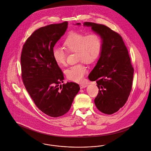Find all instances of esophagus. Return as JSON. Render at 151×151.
<instances>
[{
    "label": "esophagus",
    "mask_w": 151,
    "mask_h": 151,
    "mask_svg": "<svg viewBox=\"0 0 151 151\" xmlns=\"http://www.w3.org/2000/svg\"><path fill=\"white\" fill-rule=\"evenodd\" d=\"M80 86V88L81 89H83V88H85L86 87V84H81Z\"/></svg>",
    "instance_id": "obj_1"
}]
</instances>
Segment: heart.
Masks as SVG:
<instances>
[{
  "instance_id": "heart-1",
  "label": "heart",
  "mask_w": 151,
  "mask_h": 151,
  "mask_svg": "<svg viewBox=\"0 0 151 151\" xmlns=\"http://www.w3.org/2000/svg\"><path fill=\"white\" fill-rule=\"evenodd\" d=\"M68 50L78 52V60L88 63H93L100 56L103 47V40L97 33L88 34L72 32L64 42ZM54 59L58 65L63 66L66 63L67 52L62 47L55 46L52 50ZM88 72V68L83 63L74 65L65 70L67 79L77 83L81 82Z\"/></svg>"
}]
</instances>
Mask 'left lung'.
Wrapping results in <instances>:
<instances>
[{
  "mask_svg": "<svg viewBox=\"0 0 151 151\" xmlns=\"http://www.w3.org/2000/svg\"><path fill=\"white\" fill-rule=\"evenodd\" d=\"M84 25L91 27L103 40L100 58L88 78L96 81L99 89L96 106L104 114H112L124 105L132 89L134 70L129 51L121 36L110 28L91 22Z\"/></svg>",
  "mask_w": 151,
  "mask_h": 151,
  "instance_id": "1",
  "label": "left lung"
}]
</instances>
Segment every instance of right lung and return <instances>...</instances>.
Wrapping results in <instances>:
<instances>
[{"label": "right lung", "mask_w": 151, "mask_h": 151, "mask_svg": "<svg viewBox=\"0 0 151 151\" xmlns=\"http://www.w3.org/2000/svg\"><path fill=\"white\" fill-rule=\"evenodd\" d=\"M68 22L50 24L35 30L23 45L22 78L36 106L51 117L67 113L80 90L78 84L63 83V73L54 59L52 50L65 34Z\"/></svg>", "instance_id": "right-lung-1"}]
</instances>
